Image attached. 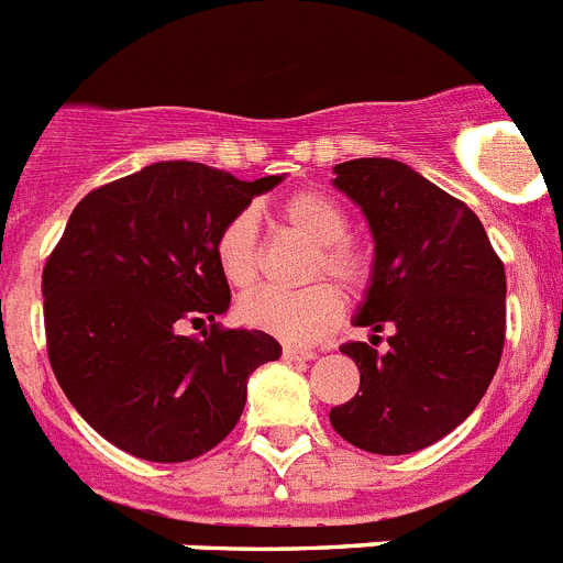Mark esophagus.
Here are the masks:
<instances>
[{"label": "esophagus", "instance_id": "34e87169", "mask_svg": "<svg viewBox=\"0 0 563 563\" xmlns=\"http://www.w3.org/2000/svg\"><path fill=\"white\" fill-rule=\"evenodd\" d=\"M283 358H286V361H313V358H317V353L286 344V346H283Z\"/></svg>", "mask_w": 563, "mask_h": 563}]
</instances>
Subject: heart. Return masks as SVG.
<instances>
[{"label":"heart","instance_id":"1","mask_svg":"<svg viewBox=\"0 0 563 563\" xmlns=\"http://www.w3.org/2000/svg\"><path fill=\"white\" fill-rule=\"evenodd\" d=\"M280 219L291 233L317 246L308 266V280L328 275L344 291L355 294L369 280L364 252L350 241V217L333 197L322 191H297L280 205ZM213 257L224 280L250 288L261 272L257 219L252 210H239L219 228ZM341 294L330 283H313L302 291L257 288L239 302L241 322L294 344H308L328 333L341 317Z\"/></svg>","mask_w":563,"mask_h":563}]
</instances>
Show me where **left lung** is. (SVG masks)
<instances>
[{
  "instance_id": "8db88e82",
  "label": "left lung",
  "mask_w": 563,
  "mask_h": 563,
  "mask_svg": "<svg viewBox=\"0 0 563 563\" xmlns=\"http://www.w3.org/2000/svg\"><path fill=\"white\" fill-rule=\"evenodd\" d=\"M333 186L364 210L375 239L366 297L353 319L380 335L341 353L361 394L330 411L344 441L366 453L430 448L477 408L506 341V269L481 219L419 172L388 157L335 166Z\"/></svg>"
}]
</instances>
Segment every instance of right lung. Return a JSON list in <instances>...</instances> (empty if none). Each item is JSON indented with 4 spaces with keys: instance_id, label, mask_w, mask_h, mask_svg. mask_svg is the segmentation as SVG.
I'll list each match as a JSON object with an SVG mask.
<instances>
[{
    "instance_id": "1",
    "label": "right lung",
    "mask_w": 563,
    "mask_h": 563,
    "mask_svg": "<svg viewBox=\"0 0 563 563\" xmlns=\"http://www.w3.org/2000/svg\"><path fill=\"white\" fill-rule=\"evenodd\" d=\"M255 183L191 161H163L93 188L68 217L44 266L49 364L68 402L124 453L177 464L235 428L246 377L280 358L264 330H224L230 286L213 239ZM186 321L211 322L202 340Z\"/></svg>"
}]
</instances>
